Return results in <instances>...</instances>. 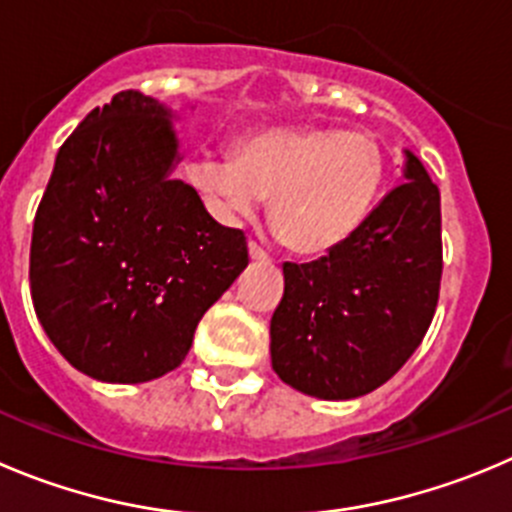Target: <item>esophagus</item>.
<instances>
[{
    "label": "esophagus",
    "mask_w": 512,
    "mask_h": 512,
    "mask_svg": "<svg viewBox=\"0 0 512 512\" xmlns=\"http://www.w3.org/2000/svg\"><path fill=\"white\" fill-rule=\"evenodd\" d=\"M248 253H251L253 261H261V264H264V261H269V251H264V248H261L256 241L248 243Z\"/></svg>",
    "instance_id": "esophagus-1"
}]
</instances>
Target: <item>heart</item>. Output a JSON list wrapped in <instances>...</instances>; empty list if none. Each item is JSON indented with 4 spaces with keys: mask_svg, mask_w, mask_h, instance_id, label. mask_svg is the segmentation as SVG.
Instances as JSON below:
<instances>
[{
    "mask_svg": "<svg viewBox=\"0 0 512 512\" xmlns=\"http://www.w3.org/2000/svg\"><path fill=\"white\" fill-rule=\"evenodd\" d=\"M191 186L226 221L271 198V226L296 253L337 251L367 221L384 180V153L364 130L279 128L233 145V158L188 168Z\"/></svg>",
    "mask_w": 512,
    "mask_h": 512,
    "instance_id": "obj_1",
    "label": "heart"
}]
</instances>
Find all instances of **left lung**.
Here are the masks:
<instances>
[{
    "mask_svg": "<svg viewBox=\"0 0 512 512\" xmlns=\"http://www.w3.org/2000/svg\"><path fill=\"white\" fill-rule=\"evenodd\" d=\"M389 191L337 251L284 264L271 316V367L319 399L382 387L415 354L440 296V191L412 150Z\"/></svg>",
    "mask_w": 512,
    "mask_h": 512,
    "instance_id": "obj_1",
    "label": "left lung"
}]
</instances>
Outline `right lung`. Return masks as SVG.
<instances>
[{
	"instance_id": "obj_1",
	"label": "right lung",
	"mask_w": 512,
	"mask_h": 512,
	"mask_svg": "<svg viewBox=\"0 0 512 512\" xmlns=\"http://www.w3.org/2000/svg\"><path fill=\"white\" fill-rule=\"evenodd\" d=\"M178 115L143 92L95 107L55 158L32 228L29 289L57 352L100 382L158 379L248 266L243 231L211 218L183 160Z\"/></svg>"
}]
</instances>
